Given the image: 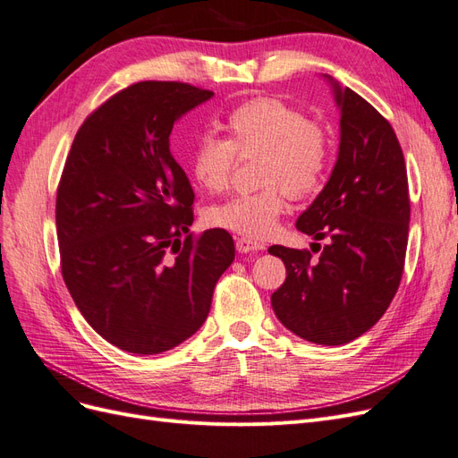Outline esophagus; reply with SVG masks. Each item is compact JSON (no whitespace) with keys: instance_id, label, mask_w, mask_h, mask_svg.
Here are the masks:
<instances>
[{"instance_id":"34e87169","label":"esophagus","mask_w":458,"mask_h":458,"mask_svg":"<svg viewBox=\"0 0 458 458\" xmlns=\"http://www.w3.org/2000/svg\"><path fill=\"white\" fill-rule=\"evenodd\" d=\"M263 246L261 242H256V241H252V239H246V237H241V239H237V250L241 252V254H248V252H259V250H263Z\"/></svg>"}]
</instances>
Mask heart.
Returning <instances> with one entry per match:
<instances>
[{"label":"heart","mask_w":458,"mask_h":458,"mask_svg":"<svg viewBox=\"0 0 458 458\" xmlns=\"http://www.w3.org/2000/svg\"><path fill=\"white\" fill-rule=\"evenodd\" d=\"M229 140L202 135L191 152V174L210 191L227 189L241 158L259 155L258 192L237 195L208 210V224L246 239H263L284 210V189L308 197L321 187L330 158V141L321 123L303 118L298 108L279 99H252L225 120Z\"/></svg>","instance_id":"1"}]
</instances>
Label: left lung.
Listing matches in <instances>:
<instances>
[{
  "label": "left lung",
  "instance_id": "1",
  "mask_svg": "<svg viewBox=\"0 0 458 458\" xmlns=\"http://www.w3.org/2000/svg\"><path fill=\"white\" fill-rule=\"evenodd\" d=\"M328 81L340 108L338 158L325 189L296 221L298 231L327 244L318 260L310 250L269 248L286 266L271 306L296 336L340 345L377 325L397 293L411 202L403 150L390 122L361 95ZM317 247L313 242L311 251Z\"/></svg>",
  "mask_w": 458,
  "mask_h": 458
}]
</instances>
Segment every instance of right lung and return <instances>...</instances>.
I'll list each match as a JSON object with an SVG mask.
<instances>
[{"mask_svg": "<svg viewBox=\"0 0 458 458\" xmlns=\"http://www.w3.org/2000/svg\"><path fill=\"white\" fill-rule=\"evenodd\" d=\"M212 95L137 81L93 110L64 162L55 204L63 279L97 335L128 353L195 335L234 259L225 229L189 233L195 192L170 152L174 123Z\"/></svg>", "mask_w": 458, "mask_h": 458, "instance_id": "1", "label": "right lung"}]
</instances>
